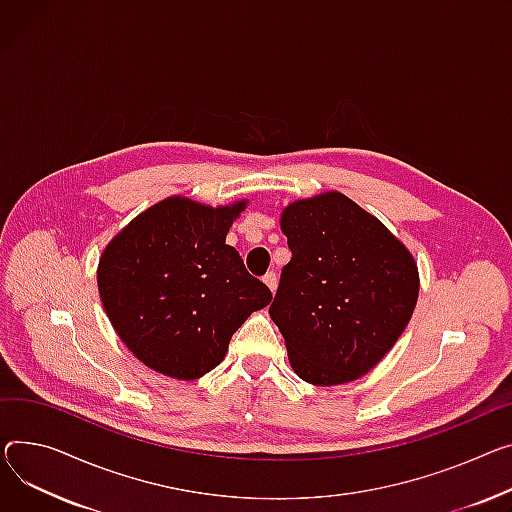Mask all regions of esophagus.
<instances>
[{
    "label": "esophagus",
    "instance_id": "1",
    "mask_svg": "<svg viewBox=\"0 0 512 512\" xmlns=\"http://www.w3.org/2000/svg\"><path fill=\"white\" fill-rule=\"evenodd\" d=\"M263 282L269 286L271 292H276V288H278V276L274 274V271H267V274L263 276Z\"/></svg>",
    "mask_w": 512,
    "mask_h": 512
}]
</instances>
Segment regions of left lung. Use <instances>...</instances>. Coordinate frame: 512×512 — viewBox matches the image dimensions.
<instances>
[{
  "label": "left lung",
  "mask_w": 512,
  "mask_h": 512,
  "mask_svg": "<svg viewBox=\"0 0 512 512\" xmlns=\"http://www.w3.org/2000/svg\"><path fill=\"white\" fill-rule=\"evenodd\" d=\"M292 259L269 317L306 383L356 381L399 339L416 309L418 267L397 238L346 195L294 201L282 214Z\"/></svg>",
  "instance_id": "1"
}]
</instances>
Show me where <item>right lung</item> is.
<instances>
[{"label": "right lung", "instance_id": "add662e5", "mask_svg": "<svg viewBox=\"0 0 512 512\" xmlns=\"http://www.w3.org/2000/svg\"><path fill=\"white\" fill-rule=\"evenodd\" d=\"M245 201L226 208L168 197L125 226L98 263V292L121 342L166 377L216 368L232 333L271 302L226 245Z\"/></svg>", "mask_w": 512, "mask_h": 512}]
</instances>
